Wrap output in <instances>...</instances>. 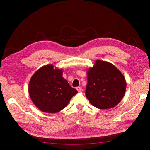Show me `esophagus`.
Returning a JSON list of instances; mask_svg holds the SVG:
<instances>
[{"instance_id": "esophagus-1", "label": "esophagus", "mask_w": 150, "mask_h": 150, "mask_svg": "<svg viewBox=\"0 0 150 150\" xmlns=\"http://www.w3.org/2000/svg\"><path fill=\"white\" fill-rule=\"evenodd\" d=\"M76 90L79 91V92H81V87H77L76 88Z\"/></svg>"}]
</instances>
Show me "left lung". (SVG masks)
I'll list each match as a JSON object with an SVG mask.
<instances>
[{
    "instance_id": "left-lung-1",
    "label": "left lung",
    "mask_w": 150,
    "mask_h": 150,
    "mask_svg": "<svg viewBox=\"0 0 150 150\" xmlns=\"http://www.w3.org/2000/svg\"><path fill=\"white\" fill-rule=\"evenodd\" d=\"M86 96L93 106L109 109L121 102L126 89L125 78L113 64L96 60L87 70Z\"/></svg>"
}]
</instances>
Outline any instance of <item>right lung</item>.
I'll return each mask as SVG.
<instances>
[{
    "label": "right lung",
    "instance_id": "right-lung-1",
    "mask_svg": "<svg viewBox=\"0 0 150 150\" xmlns=\"http://www.w3.org/2000/svg\"><path fill=\"white\" fill-rule=\"evenodd\" d=\"M63 70L52 64L38 69L29 83V94L34 105L42 112L54 113L66 107L78 91L62 76Z\"/></svg>",
    "mask_w": 150,
    "mask_h": 150
}]
</instances>
